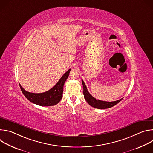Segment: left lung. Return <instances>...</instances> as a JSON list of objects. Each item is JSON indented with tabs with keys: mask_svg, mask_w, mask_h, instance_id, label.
<instances>
[{
	"mask_svg": "<svg viewBox=\"0 0 153 153\" xmlns=\"http://www.w3.org/2000/svg\"><path fill=\"white\" fill-rule=\"evenodd\" d=\"M83 87V95H84V98L86 100L90 106L97 108V109H106V108H110L112 106H114L116 104H117L119 102H120L122 99H119L116 101L114 102H106V101H102L100 100H97L96 98L93 97L90 93L88 92V90L86 88V86L83 81L82 80Z\"/></svg>",
	"mask_w": 153,
	"mask_h": 153,
	"instance_id": "8db88e82",
	"label": "left lung"
}]
</instances>
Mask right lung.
Segmentation results:
<instances>
[{
	"instance_id": "add662e5",
	"label": "right lung",
	"mask_w": 153,
	"mask_h": 153,
	"mask_svg": "<svg viewBox=\"0 0 153 153\" xmlns=\"http://www.w3.org/2000/svg\"><path fill=\"white\" fill-rule=\"evenodd\" d=\"M71 69L65 73L58 82L50 90L42 93H33L25 91L19 84L22 92L31 102L42 106H53L57 104L62 98L63 85L67 79Z\"/></svg>"
}]
</instances>
